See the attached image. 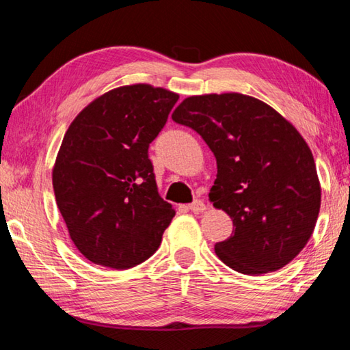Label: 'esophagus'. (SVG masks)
Instances as JSON below:
<instances>
[{"mask_svg": "<svg viewBox=\"0 0 350 350\" xmlns=\"http://www.w3.org/2000/svg\"><path fill=\"white\" fill-rule=\"evenodd\" d=\"M189 209H191L192 212H197L198 213V212L206 211V204L201 200H195L193 203L189 204Z\"/></svg>", "mask_w": 350, "mask_h": 350, "instance_id": "34e87169", "label": "esophagus"}]
</instances>
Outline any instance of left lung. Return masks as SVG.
Wrapping results in <instances>:
<instances>
[{"label":"left lung","mask_w":350,"mask_h":350,"mask_svg":"<svg viewBox=\"0 0 350 350\" xmlns=\"http://www.w3.org/2000/svg\"><path fill=\"white\" fill-rule=\"evenodd\" d=\"M172 120L193 129L215 155L209 198L235 228L215 244L218 258L244 275L275 272L295 258L321 204L314 157L297 129L241 94L189 96Z\"/></svg>","instance_id":"8db88e82"}]
</instances>
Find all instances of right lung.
<instances>
[{
	"instance_id": "add662e5",
	"label": "right lung",
	"mask_w": 350,
	"mask_h": 350,
	"mask_svg": "<svg viewBox=\"0 0 350 350\" xmlns=\"http://www.w3.org/2000/svg\"><path fill=\"white\" fill-rule=\"evenodd\" d=\"M178 95L149 84L107 92L67 129L52 181L73 244L124 271L157 252L175 211L158 195L149 146Z\"/></svg>"
}]
</instances>
